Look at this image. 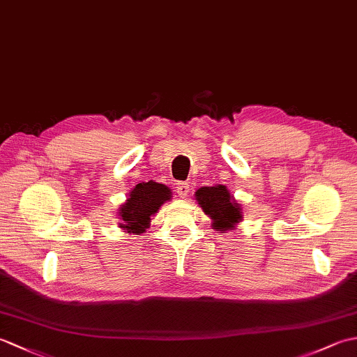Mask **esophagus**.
I'll return each mask as SVG.
<instances>
[{"mask_svg": "<svg viewBox=\"0 0 357 357\" xmlns=\"http://www.w3.org/2000/svg\"><path fill=\"white\" fill-rule=\"evenodd\" d=\"M174 188H176V193L181 196V198H185L188 192H190V185H188V183H178Z\"/></svg>", "mask_w": 357, "mask_h": 357, "instance_id": "esophagus-1", "label": "esophagus"}]
</instances>
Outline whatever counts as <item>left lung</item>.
<instances>
[{"mask_svg": "<svg viewBox=\"0 0 357 357\" xmlns=\"http://www.w3.org/2000/svg\"><path fill=\"white\" fill-rule=\"evenodd\" d=\"M195 199L204 213L211 219V229L216 231L234 230V227L244 218L241 204L233 198L225 185L201 187L195 192Z\"/></svg>", "mask_w": 357, "mask_h": 357, "instance_id": "obj_1", "label": "left lung"}]
</instances>
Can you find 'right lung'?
Listing matches in <instances>:
<instances>
[{
    "label": "right lung",
    "mask_w": 357,
    "mask_h": 357,
    "mask_svg": "<svg viewBox=\"0 0 357 357\" xmlns=\"http://www.w3.org/2000/svg\"><path fill=\"white\" fill-rule=\"evenodd\" d=\"M172 195L169 187L155 181L135 185L126 202L118 208L119 229L135 234L144 233L150 227L151 216L158 213L164 202L170 201Z\"/></svg>",
    "instance_id": "obj_1"
}]
</instances>
